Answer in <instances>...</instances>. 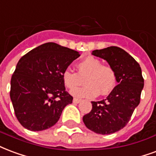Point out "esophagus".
<instances>
[{"instance_id":"34e87169","label":"esophagus","mask_w":156,"mask_h":156,"mask_svg":"<svg viewBox=\"0 0 156 156\" xmlns=\"http://www.w3.org/2000/svg\"><path fill=\"white\" fill-rule=\"evenodd\" d=\"M73 101L74 103H79V102L81 101V100H80V99H78V98H73Z\"/></svg>"}]
</instances>
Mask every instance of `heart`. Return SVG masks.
I'll use <instances>...</instances> for the list:
<instances>
[{
  "label": "heart",
  "instance_id": "obj_1",
  "mask_svg": "<svg viewBox=\"0 0 156 156\" xmlns=\"http://www.w3.org/2000/svg\"><path fill=\"white\" fill-rule=\"evenodd\" d=\"M77 73L65 69L62 79L67 88L72 89L82 83L85 85L73 90L70 93L76 98H93L98 94L107 95L116 84L115 70L109 65L101 64V61L93 56H87L76 64Z\"/></svg>",
  "mask_w": 156,
  "mask_h": 156
}]
</instances>
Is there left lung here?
<instances>
[{
	"instance_id": "obj_1",
	"label": "left lung",
	"mask_w": 156,
	"mask_h": 156,
	"mask_svg": "<svg viewBox=\"0 0 156 156\" xmlns=\"http://www.w3.org/2000/svg\"><path fill=\"white\" fill-rule=\"evenodd\" d=\"M92 55L107 61L115 70L117 85L106 99L92 101L93 108L83 121L95 133H115L127 124L139 105L144 87L141 69L133 57L119 47L96 49Z\"/></svg>"
}]
</instances>
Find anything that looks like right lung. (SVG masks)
I'll list each match as a JSON object with an SVG mask.
<instances>
[{"mask_svg":"<svg viewBox=\"0 0 156 156\" xmlns=\"http://www.w3.org/2000/svg\"><path fill=\"white\" fill-rule=\"evenodd\" d=\"M79 53L55 43H46L24 55L10 80V100L19 122L40 131L55 125L63 108L72 103L62 73Z\"/></svg>","mask_w":156,"mask_h":156,"instance_id":"1","label":"right lung"}]
</instances>
